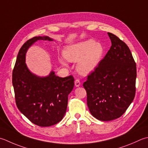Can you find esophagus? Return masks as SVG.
<instances>
[{
  "instance_id": "1",
  "label": "esophagus",
  "mask_w": 148,
  "mask_h": 148,
  "mask_svg": "<svg viewBox=\"0 0 148 148\" xmlns=\"http://www.w3.org/2000/svg\"><path fill=\"white\" fill-rule=\"evenodd\" d=\"M74 84H75V86H76V87H78V86H80L81 83H80L79 79H76V80H75Z\"/></svg>"
}]
</instances>
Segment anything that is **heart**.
I'll list each match as a JSON object with an SVG mask.
<instances>
[{
	"label": "heart",
	"instance_id": "obj_1",
	"mask_svg": "<svg viewBox=\"0 0 148 148\" xmlns=\"http://www.w3.org/2000/svg\"><path fill=\"white\" fill-rule=\"evenodd\" d=\"M104 54V48L100 43L93 40L66 46L64 56L70 62H77L76 69L80 74L86 76L93 72L99 64ZM63 65L67 66L64 60L60 59Z\"/></svg>",
	"mask_w": 148,
	"mask_h": 148
}]
</instances>
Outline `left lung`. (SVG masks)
I'll list each match as a JSON object with an SVG mask.
<instances>
[{"label":"left lung","mask_w":148,"mask_h":148,"mask_svg":"<svg viewBox=\"0 0 148 148\" xmlns=\"http://www.w3.org/2000/svg\"><path fill=\"white\" fill-rule=\"evenodd\" d=\"M112 46L99 65L83 83L90 112L97 119L120 117L135 95L136 63L125 43L108 33Z\"/></svg>","instance_id":"obj_1"}]
</instances>
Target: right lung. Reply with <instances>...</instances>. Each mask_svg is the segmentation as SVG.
<instances>
[{"mask_svg":"<svg viewBox=\"0 0 148 148\" xmlns=\"http://www.w3.org/2000/svg\"><path fill=\"white\" fill-rule=\"evenodd\" d=\"M53 41L47 36L27 40L20 48L13 71V86L17 108L31 122L47 127L62 121L66 112L68 95L74 88V77H61L51 71L46 76L33 73L25 63L27 51L38 40Z\"/></svg>","mask_w":148,"mask_h":148,"instance_id":"obj_1","label":"right lung"}]
</instances>
